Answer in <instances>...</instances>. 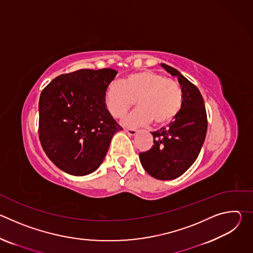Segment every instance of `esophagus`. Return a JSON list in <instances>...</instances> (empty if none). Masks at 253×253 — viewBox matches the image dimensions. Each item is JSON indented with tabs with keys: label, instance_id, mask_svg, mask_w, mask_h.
Segmentation results:
<instances>
[{
	"label": "esophagus",
	"instance_id": "1",
	"mask_svg": "<svg viewBox=\"0 0 253 253\" xmlns=\"http://www.w3.org/2000/svg\"><path fill=\"white\" fill-rule=\"evenodd\" d=\"M124 131H125L128 135H130V136H134V135L137 134V131H136L135 129H127V128H125Z\"/></svg>",
	"mask_w": 253,
	"mask_h": 253
}]
</instances>
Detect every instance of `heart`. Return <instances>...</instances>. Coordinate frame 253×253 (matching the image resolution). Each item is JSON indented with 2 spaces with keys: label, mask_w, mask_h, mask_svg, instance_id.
I'll return each mask as SVG.
<instances>
[{
  "label": "heart",
  "mask_w": 253,
  "mask_h": 253,
  "mask_svg": "<svg viewBox=\"0 0 253 253\" xmlns=\"http://www.w3.org/2000/svg\"><path fill=\"white\" fill-rule=\"evenodd\" d=\"M104 99L108 111L115 118L123 117L136 101L138 109L122 120L125 126L138 127L152 122L163 126L181 110L183 93L175 80L152 70H143L129 74L122 83H110Z\"/></svg>",
  "instance_id": "b5f03b06"
}]
</instances>
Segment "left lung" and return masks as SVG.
<instances>
[{
	"instance_id": "8db88e82",
	"label": "left lung",
	"mask_w": 253,
	"mask_h": 253,
	"mask_svg": "<svg viewBox=\"0 0 253 253\" xmlns=\"http://www.w3.org/2000/svg\"><path fill=\"white\" fill-rule=\"evenodd\" d=\"M161 66L178 77L183 93V104L178 115L167 127L151 132L154 145L139 158L145 171L159 180L181 176L197 159L207 131L205 105L198 88L171 66Z\"/></svg>"
}]
</instances>
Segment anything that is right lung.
I'll list each match as a JSON object with an SVG mask.
<instances>
[{
	"mask_svg": "<svg viewBox=\"0 0 253 253\" xmlns=\"http://www.w3.org/2000/svg\"><path fill=\"white\" fill-rule=\"evenodd\" d=\"M117 71L81 69L62 74L42 91L39 138L49 159L64 172L83 176L102 163L122 127L105 104V90Z\"/></svg>",
	"mask_w": 253,
	"mask_h": 253,
	"instance_id": "right-lung-1",
	"label": "right lung"
}]
</instances>
